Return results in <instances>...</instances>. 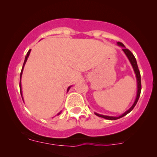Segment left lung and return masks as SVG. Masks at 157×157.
Instances as JSON below:
<instances>
[{"label":"left lung","instance_id":"left-lung-1","mask_svg":"<svg viewBox=\"0 0 157 157\" xmlns=\"http://www.w3.org/2000/svg\"><path fill=\"white\" fill-rule=\"evenodd\" d=\"M117 44H118V46H121L122 47V51L124 52V53L125 54V55L127 56V58H128V60H129L130 63H131V66H132L133 67V70H134V74H135L136 75V79H137V96H136V99L135 100H134V102L133 103V105H131V107L129 109H128L127 111H126L125 112H124L123 114H121V115H119V116H109V115H100V114H98L96 113V112H94L95 115H97V116L99 117H101V118H105V119H108V120H116V119H118V118H122V117H124V115H126L127 114L129 113L130 112H131L132 111V109L134 108V106L136 105V104H137V101H138L139 99V97H140V91H141V82H140V71H139L138 69V67H137V61H136V58L134 56V55H133L132 53L131 52V51L128 50V48H125V46H124V45H123L121 42H117Z\"/></svg>","mask_w":157,"mask_h":157}]
</instances>
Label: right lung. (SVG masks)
<instances>
[{"mask_svg":"<svg viewBox=\"0 0 157 157\" xmlns=\"http://www.w3.org/2000/svg\"><path fill=\"white\" fill-rule=\"evenodd\" d=\"M30 52H31V50H29V52H27V54H26V58H25V60H24V63H23V67H22V71H21V73H20V94H21V96H22V99H23V93H22V86H21V77H22V74H23V68H24V66H25V64H26V61H27V59H28V58H29V54H30ZM71 87V86H70L68 88H67V92L69 91V90H70V88ZM61 113V112H58V114H57V115H59Z\"/></svg>","mask_w":157,"mask_h":157,"instance_id":"obj_1","label":"right lung"}]
</instances>
